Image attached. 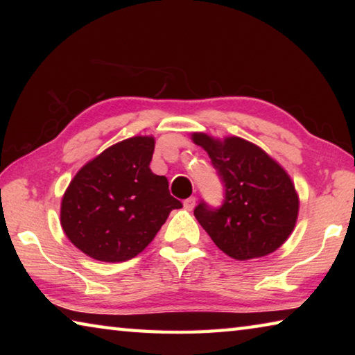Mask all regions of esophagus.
I'll use <instances>...</instances> for the list:
<instances>
[{
	"instance_id": "1",
	"label": "esophagus",
	"mask_w": 355,
	"mask_h": 355,
	"mask_svg": "<svg viewBox=\"0 0 355 355\" xmlns=\"http://www.w3.org/2000/svg\"><path fill=\"white\" fill-rule=\"evenodd\" d=\"M183 205H184L186 209H192V208H194V205H196V197H189V199H186L183 202Z\"/></svg>"
}]
</instances>
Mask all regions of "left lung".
<instances>
[{
  "label": "left lung",
  "mask_w": 355,
  "mask_h": 355,
  "mask_svg": "<svg viewBox=\"0 0 355 355\" xmlns=\"http://www.w3.org/2000/svg\"><path fill=\"white\" fill-rule=\"evenodd\" d=\"M191 139L208 153L225 188L219 209L205 202L194 209L213 243L238 261L277 250L290 238L299 214V196L286 171L243 137L192 133Z\"/></svg>",
  "instance_id": "left-lung-1"
}]
</instances>
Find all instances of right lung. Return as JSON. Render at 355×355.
Returning a JSON list of instances; mask_svg holds the SVG:
<instances>
[{
    "label": "right lung",
    "mask_w": 355,
    "mask_h": 355,
    "mask_svg": "<svg viewBox=\"0 0 355 355\" xmlns=\"http://www.w3.org/2000/svg\"><path fill=\"white\" fill-rule=\"evenodd\" d=\"M153 136H135L84 164L65 189L61 225L75 248L98 261L135 258L182 202L150 169Z\"/></svg>",
    "instance_id": "1"
}]
</instances>
